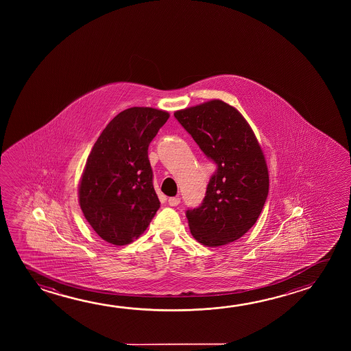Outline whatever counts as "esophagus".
<instances>
[{"label": "esophagus", "mask_w": 351, "mask_h": 351, "mask_svg": "<svg viewBox=\"0 0 351 351\" xmlns=\"http://www.w3.org/2000/svg\"><path fill=\"white\" fill-rule=\"evenodd\" d=\"M167 202H169V204H170L171 207H176V206L180 204V198H178V197H170Z\"/></svg>", "instance_id": "obj_1"}]
</instances>
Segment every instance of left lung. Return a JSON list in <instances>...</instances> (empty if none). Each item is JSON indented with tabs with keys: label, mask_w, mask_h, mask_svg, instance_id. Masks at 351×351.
Returning a JSON list of instances; mask_svg holds the SVG:
<instances>
[{
	"label": "left lung",
	"mask_w": 351,
	"mask_h": 351,
	"mask_svg": "<svg viewBox=\"0 0 351 351\" xmlns=\"http://www.w3.org/2000/svg\"><path fill=\"white\" fill-rule=\"evenodd\" d=\"M173 116L217 164L201 206L186 212L191 234L208 247L239 240L257 221L269 190L265 154L252 128L218 99Z\"/></svg>",
	"instance_id": "left-lung-1"
}]
</instances>
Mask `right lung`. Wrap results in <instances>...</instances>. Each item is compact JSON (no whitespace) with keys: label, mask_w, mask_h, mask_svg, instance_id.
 <instances>
[{"label":"right lung","mask_w":351,"mask_h":351,"mask_svg":"<svg viewBox=\"0 0 351 351\" xmlns=\"http://www.w3.org/2000/svg\"><path fill=\"white\" fill-rule=\"evenodd\" d=\"M169 116L153 108L123 110L104 128L86 159L80 206L109 243L123 246L138 239L160 208L148 147Z\"/></svg>","instance_id":"right-lung-1"}]
</instances>
